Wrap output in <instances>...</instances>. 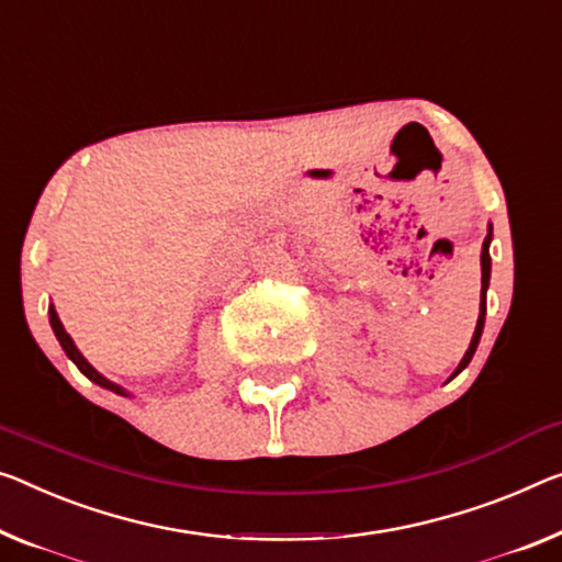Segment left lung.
<instances>
[{
	"mask_svg": "<svg viewBox=\"0 0 562 562\" xmlns=\"http://www.w3.org/2000/svg\"><path fill=\"white\" fill-rule=\"evenodd\" d=\"M490 240H492V228L487 231V238H485V244H482V256H480V263H482V293H480V316H477V326H474V334H472L470 347H468V351H464L460 367L454 369L452 376L460 374V371L472 361L474 351H477L480 336H482V326H485V314H487V286H490V266H492V261H490ZM452 376H450V379H452Z\"/></svg>",
	"mask_w": 562,
	"mask_h": 562,
	"instance_id": "8db88e82",
	"label": "left lung"
}]
</instances>
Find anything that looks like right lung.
Listing matches in <instances>:
<instances>
[{
  "mask_svg": "<svg viewBox=\"0 0 562 562\" xmlns=\"http://www.w3.org/2000/svg\"><path fill=\"white\" fill-rule=\"evenodd\" d=\"M49 324H52V331H55V336H57V341H59V347L65 349V353L67 357H70L75 364H77V369L82 371L85 376L90 379V382H94V384H100V386H105V390H110V392H115V394H123V396H131L127 394L123 386H117L115 382H110V379H105L100 374L98 369H94L88 359L82 357L80 353V349L75 347V341H72V336L65 331V326H63V322H59V316H57V311H55V306H49Z\"/></svg>",
  "mask_w": 562,
  "mask_h": 562,
  "instance_id": "obj_1",
  "label": "right lung"
}]
</instances>
